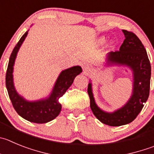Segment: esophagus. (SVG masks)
<instances>
[{"label":"esophagus","mask_w":154,"mask_h":154,"mask_svg":"<svg viewBox=\"0 0 154 154\" xmlns=\"http://www.w3.org/2000/svg\"><path fill=\"white\" fill-rule=\"evenodd\" d=\"M83 70H84V72L87 74L91 71V67H90L89 64H85V65H84V67H83Z\"/></svg>","instance_id":"esophagus-1"}]
</instances>
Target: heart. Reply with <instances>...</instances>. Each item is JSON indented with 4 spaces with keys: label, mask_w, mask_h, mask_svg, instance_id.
Segmentation results:
<instances>
[{
    "label": "heart",
    "mask_w": 154,
    "mask_h": 154,
    "mask_svg": "<svg viewBox=\"0 0 154 154\" xmlns=\"http://www.w3.org/2000/svg\"><path fill=\"white\" fill-rule=\"evenodd\" d=\"M105 42V38H101L100 39V43H103Z\"/></svg>",
    "instance_id": "1"
}]
</instances>
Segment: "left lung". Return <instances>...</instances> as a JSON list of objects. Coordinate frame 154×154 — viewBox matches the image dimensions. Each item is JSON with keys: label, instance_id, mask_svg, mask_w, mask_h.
I'll return each instance as SVG.
<instances>
[{"label": "left lung", "instance_id": "obj_1", "mask_svg": "<svg viewBox=\"0 0 154 154\" xmlns=\"http://www.w3.org/2000/svg\"><path fill=\"white\" fill-rule=\"evenodd\" d=\"M125 38L119 51L107 54V65L128 67L133 73V90L128 101L113 112H106L95 103L91 83L88 84L90 108L102 123L109 126L127 125L136 119L148 99L150 93L151 66L146 49L138 37L132 32L122 30Z\"/></svg>", "mask_w": 154, "mask_h": 154}]
</instances>
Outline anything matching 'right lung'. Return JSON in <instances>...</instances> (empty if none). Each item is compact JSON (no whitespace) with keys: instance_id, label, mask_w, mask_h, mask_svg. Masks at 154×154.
I'll return each instance as SVG.
<instances>
[{"instance_id":"right-lung-1","label":"right lung","mask_w":154,"mask_h":154,"mask_svg":"<svg viewBox=\"0 0 154 154\" xmlns=\"http://www.w3.org/2000/svg\"><path fill=\"white\" fill-rule=\"evenodd\" d=\"M27 34L28 31L26 32L21 37L11 53L6 73V87L16 112L29 122L42 124L53 120L59 115L61 110L59 98L62 97L67 89L71 86L76 76L82 72V68L80 66H74L62 70L57 77L52 91L48 98L37 101L26 100L18 94L14 87L13 71L17 52Z\"/></svg>"}]
</instances>
